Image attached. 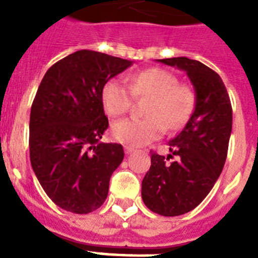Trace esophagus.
Here are the masks:
<instances>
[{
    "instance_id": "esophagus-1",
    "label": "esophagus",
    "mask_w": 258,
    "mask_h": 258,
    "mask_svg": "<svg viewBox=\"0 0 258 258\" xmlns=\"http://www.w3.org/2000/svg\"><path fill=\"white\" fill-rule=\"evenodd\" d=\"M134 151V147L131 146H124V153L125 154H131Z\"/></svg>"
}]
</instances>
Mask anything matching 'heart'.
Here are the masks:
<instances>
[{"instance_id": "1", "label": "heart", "mask_w": 258, "mask_h": 258, "mask_svg": "<svg viewBox=\"0 0 258 258\" xmlns=\"http://www.w3.org/2000/svg\"><path fill=\"white\" fill-rule=\"evenodd\" d=\"M176 83L171 72L161 68H149L133 75L130 87L117 79L105 83L101 103L111 116L127 112L134 96H150L146 105L149 116L115 121L111 127L113 139L123 145L143 146L165 133V123L171 130L179 128L191 111L192 93L190 88Z\"/></svg>"}]
</instances>
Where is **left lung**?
Wrapping results in <instances>:
<instances>
[{"label":"left lung","instance_id":"left-lung-1","mask_svg":"<svg viewBox=\"0 0 258 258\" xmlns=\"http://www.w3.org/2000/svg\"><path fill=\"white\" fill-rule=\"evenodd\" d=\"M158 61L186 72L196 92L191 116L169 142L178 159L167 163L163 155L153 153L142 180L146 206L161 216L175 217L197 208L218 179L228 155L233 112L222 79L209 67L187 57Z\"/></svg>","mask_w":258,"mask_h":258}]
</instances>
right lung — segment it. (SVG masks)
<instances>
[{
  "label": "right lung",
  "mask_w": 258,
  "mask_h": 258,
  "mask_svg": "<svg viewBox=\"0 0 258 258\" xmlns=\"http://www.w3.org/2000/svg\"><path fill=\"white\" fill-rule=\"evenodd\" d=\"M131 66L83 49L53 64L40 83L30 109V163L46 196L67 212L88 214L108 196L124 151L100 142L108 128L101 89Z\"/></svg>",
  "instance_id": "add662e5"
}]
</instances>
